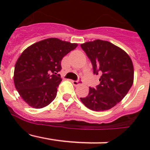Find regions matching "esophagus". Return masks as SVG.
Listing matches in <instances>:
<instances>
[{
  "label": "esophagus",
  "instance_id": "34e87169",
  "mask_svg": "<svg viewBox=\"0 0 150 150\" xmlns=\"http://www.w3.org/2000/svg\"><path fill=\"white\" fill-rule=\"evenodd\" d=\"M72 83L74 84V86H79V85L82 84V80H78V81H74V80H73Z\"/></svg>",
  "mask_w": 150,
  "mask_h": 150
}]
</instances>
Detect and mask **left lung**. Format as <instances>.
Listing matches in <instances>:
<instances>
[{
	"label": "left lung",
	"mask_w": 150,
	"mask_h": 150,
	"mask_svg": "<svg viewBox=\"0 0 150 150\" xmlns=\"http://www.w3.org/2000/svg\"><path fill=\"white\" fill-rule=\"evenodd\" d=\"M81 48L90 59L93 73L101 74L96 88L80 100L88 109H111L127 95L134 82V66L129 55L110 42L95 40L82 43Z\"/></svg>",
	"instance_id": "8db88e82"
}]
</instances>
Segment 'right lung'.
<instances>
[{
    "instance_id": "right-lung-1",
    "label": "right lung",
    "mask_w": 150,
    "mask_h": 150,
    "mask_svg": "<svg viewBox=\"0 0 150 150\" xmlns=\"http://www.w3.org/2000/svg\"><path fill=\"white\" fill-rule=\"evenodd\" d=\"M77 46L58 38H48L22 52L16 63L13 80L21 98L30 107L43 108L55 98L62 82L58 74L62 69L61 62Z\"/></svg>"
}]
</instances>
